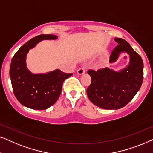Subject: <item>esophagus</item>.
Listing matches in <instances>:
<instances>
[{"mask_svg": "<svg viewBox=\"0 0 153 153\" xmlns=\"http://www.w3.org/2000/svg\"><path fill=\"white\" fill-rule=\"evenodd\" d=\"M85 72V67H81V68H80L78 71H77V73H78V75H82Z\"/></svg>", "mask_w": 153, "mask_h": 153, "instance_id": "34e87169", "label": "esophagus"}]
</instances>
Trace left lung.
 <instances>
[{
	"instance_id": "1",
	"label": "left lung",
	"mask_w": 153,
	"mask_h": 153,
	"mask_svg": "<svg viewBox=\"0 0 153 153\" xmlns=\"http://www.w3.org/2000/svg\"><path fill=\"white\" fill-rule=\"evenodd\" d=\"M117 45L112 51L110 63L118 59L120 54L129 55V63L125 68L116 71L109 68L89 70L91 82L87 89L89 100L98 107L117 110L127 104L141 87L143 80V62L139 54L122 38H115Z\"/></svg>"
}]
</instances>
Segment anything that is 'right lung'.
<instances>
[{
    "label": "right lung",
    "mask_w": 153,
    "mask_h": 153,
    "mask_svg": "<svg viewBox=\"0 0 153 153\" xmlns=\"http://www.w3.org/2000/svg\"><path fill=\"white\" fill-rule=\"evenodd\" d=\"M54 35H39L23 45L14 55L10 68L13 92L19 103L35 110H45L59 97L64 81L73 75L59 69L45 73H33L26 66V55L30 49L44 40H56Z\"/></svg>",
    "instance_id": "obj_1"
}]
</instances>
